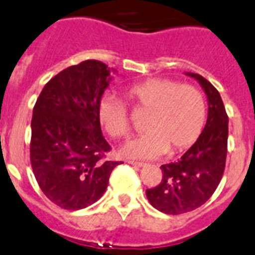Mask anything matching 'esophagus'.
<instances>
[{"mask_svg":"<svg viewBox=\"0 0 255 255\" xmlns=\"http://www.w3.org/2000/svg\"><path fill=\"white\" fill-rule=\"evenodd\" d=\"M130 165H132V166H135V167H142L144 166V162H140V161H134V160H129L128 161Z\"/></svg>","mask_w":255,"mask_h":255,"instance_id":"34e87169","label":"esophagus"}]
</instances>
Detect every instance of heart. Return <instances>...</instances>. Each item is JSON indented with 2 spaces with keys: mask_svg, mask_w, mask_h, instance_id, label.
<instances>
[{
  "mask_svg": "<svg viewBox=\"0 0 255 255\" xmlns=\"http://www.w3.org/2000/svg\"><path fill=\"white\" fill-rule=\"evenodd\" d=\"M124 95L135 115H147L144 130L148 132L124 147L123 154L128 157L153 158L167 151H184L204 129L205 99L193 85H180L170 78H149L129 88ZM98 116L112 138L126 139L130 135V113L117 99L104 98Z\"/></svg>",
  "mask_w": 255,
  "mask_h": 255,
  "instance_id": "obj_1",
  "label": "heart"
}]
</instances>
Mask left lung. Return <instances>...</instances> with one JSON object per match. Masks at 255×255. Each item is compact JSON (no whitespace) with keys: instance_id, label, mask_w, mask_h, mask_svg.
Returning <instances> with one entry per match:
<instances>
[{"instance_id":"obj_1","label":"left lung","mask_w":255,"mask_h":255,"mask_svg":"<svg viewBox=\"0 0 255 255\" xmlns=\"http://www.w3.org/2000/svg\"><path fill=\"white\" fill-rule=\"evenodd\" d=\"M208 95V120L199 139L178 161L161 165L160 184L145 191L151 205L165 214H183L205 204L222 179L227 157L228 116L218 90L197 73Z\"/></svg>"}]
</instances>
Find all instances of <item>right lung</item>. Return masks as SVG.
<instances>
[{"mask_svg":"<svg viewBox=\"0 0 255 255\" xmlns=\"http://www.w3.org/2000/svg\"><path fill=\"white\" fill-rule=\"evenodd\" d=\"M108 65L85 60L54 76L33 107L30 165L47 199L78 210L101 199L112 170L111 145L102 134L98 110L110 84Z\"/></svg>","mask_w":255,"mask_h":255,"instance_id":"add662e5","label":"right lung"}]
</instances>
